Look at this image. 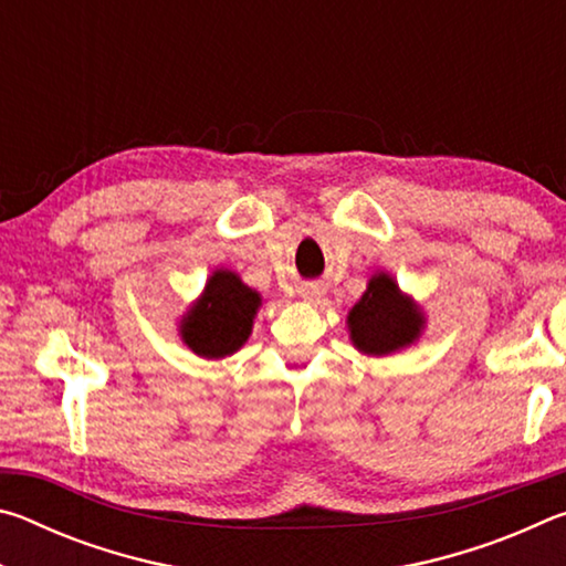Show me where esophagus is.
<instances>
[{"mask_svg": "<svg viewBox=\"0 0 566 566\" xmlns=\"http://www.w3.org/2000/svg\"><path fill=\"white\" fill-rule=\"evenodd\" d=\"M302 296L306 302H314V300H319L322 296V286H317V284H312V286H304L302 290Z\"/></svg>", "mask_w": 566, "mask_h": 566, "instance_id": "34e87169", "label": "esophagus"}]
</instances>
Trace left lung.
<instances>
[{
	"label": "left lung",
	"instance_id": "left-lung-1",
	"mask_svg": "<svg viewBox=\"0 0 566 566\" xmlns=\"http://www.w3.org/2000/svg\"><path fill=\"white\" fill-rule=\"evenodd\" d=\"M427 329L421 304L399 290L389 272L369 276L367 290L347 314V332L354 349L367 357H389L417 344Z\"/></svg>",
	"mask_w": 566,
	"mask_h": 566
}]
</instances>
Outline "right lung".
<instances>
[{
    "label": "right lung",
    "mask_w": 566,
    "mask_h": 566,
    "mask_svg": "<svg viewBox=\"0 0 566 566\" xmlns=\"http://www.w3.org/2000/svg\"><path fill=\"white\" fill-rule=\"evenodd\" d=\"M260 306L262 294L247 286L242 276L232 270H214L202 294L181 314L177 324L179 339L197 357L224 359L252 337Z\"/></svg>",
    "instance_id": "obj_1"
}]
</instances>
